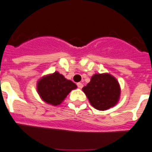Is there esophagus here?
<instances>
[{"label":"esophagus","instance_id":"34e87169","mask_svg":"<svg viewBox=\"0 0 152 152\" xmlns=\"http://www.w3.org/2000/svg\"><path fill=\"white\" fill-rule=\"evenodd\" d=\"M77 86H78L80 89H82L83 86V85L82 83H77Z\"/></svg>","mask_w":152,"mask_h":152}]
</instances>
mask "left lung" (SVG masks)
<instances>
[{"instance_id": "8db88e82", "label": "left lung", "mask_w": 152, "mask_h": 152, "mask_svg": "<svg viewBox=\"0 0 152 152\" xmlns=\"http://www.w3.org/2000/svg\"><path fill=\"white\" fill-rule=\"evenodd\" d=\"M90 104L95 109L106 110L119 101L121 87L119 83L109 73L94 74L90 82L83 88Z\"/></svg>"}]
</instances>
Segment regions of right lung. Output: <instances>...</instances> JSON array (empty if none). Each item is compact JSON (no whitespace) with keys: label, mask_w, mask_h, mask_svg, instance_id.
Here are the masks:
<instances>
[{"label":"right lung","mask_w":152,"mask_h":152,"mask_svg":"<svg viewBox=\"0 0 152 152\" xmlns=\"http://www.w3.org/2000/svg\"><path fill=\"white\" fill-rule=\"evenodd\" d=\"M76 87V84L58 72L43 76L37 83V91L42 100L53 106L59 105Z\"/></svg>","instance_id":"obj_1"}]
</instances>
